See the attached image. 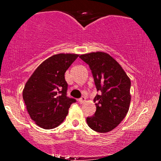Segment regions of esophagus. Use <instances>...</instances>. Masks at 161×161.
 <instances>
[{
  "label": "esophagus",
  "mask_w": 161,
  "mask_h": 161,
  "mask_svg": "<svg viewBox=\"0 0 161 161\" xmlns=\"http://www.w3.org/2000/svg\"><path fill=\"white\" fill-rule=\"evenodd\" d=\"M86 97H85V96H82V97H81L78 100V101L80 103V104H82V103H84L85 101H86Z\"/></svg>",
  "instance_id": "obj_1"
}]
</instances>
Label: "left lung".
I'll return each mask as SVG.
<instances>
[{"label":"left lung","mask_w":161,"mask_h":161,"mask_svg":"<svg viewBox=\"0 0 161 161\" xmlns=\"http://www.w3.org/2000/svg\"><path fill=\"white\" fill-rule=\"evenodd\" d=\"M89 66L97 92L94 98L96 111L86 118L88 126L97 132L115 129L128 113L131 101L130 79L108 53L94 52L79 56Z\"/></svg>","instance_id":"1"}]
</instances>
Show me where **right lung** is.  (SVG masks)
<instances>
[{
	"label": "right lung",
	"mask_w": 161,
	"mask_h": 161,
	"mask_svg": "<svg viewBox=\"0 0 161 161\" xmlns=\"http://www.w3.org/2000/svg\"><path fill=\"white\" fill-rule=\"evenodd\" d=\"M79 55L59 53L45 60L27 81L23 97L29 116L45 129L58 126L76 100L67 96L66 71Z\"/></svg>",
	"instance_id": "add662e5"
}]
</instances>
